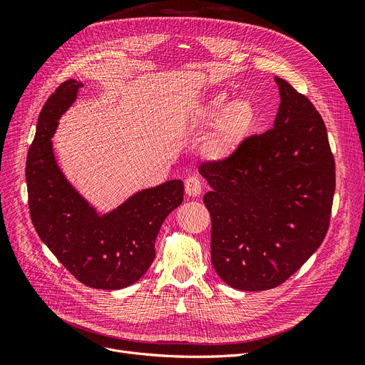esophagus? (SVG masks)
<instances>
[{"label": "esophagus", "mask_w": 365, "mask_h": 365, "mask_svg": "<svg viewBox=\"0 0 365 365\" xmlns=\"http://www.w3.org/2000/svg\"><path fill=\"white\" fill-rule=\"evenodd\" d=\"M202 190V184L201 180L197 178V176H189V178L185 180V193L189 196H200Z\"/></svg>", "instance_id": "34e87169"}]
</instances>
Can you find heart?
<instances>
[{"instance_id":"heart-1","label":"heart","mask_w":365,"mask_h":365,"mask_svg":"<svg viewBox=\"0 0 365 365\" xmlns=\"http://www.w3.org/2000/svg\"><path fill=\"white\" fill-rule=\"evenodd\" d=\"M254 108L248 101L236 98L227 103L225 96H216L204 111L205 123H216L207 143V153L212 158H225L236 150L254 123Z\"/></svg>"}]
</instances>
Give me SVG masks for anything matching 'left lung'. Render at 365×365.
I'll return each instance as SVG.
<instances>
[{
    "label": "left lung",
    "instance_id": "1",
    "mask_svg": "<svg viewBox=\"0 0 365 365\" xmlns=\"http://www.w3.org/2000/svg\"><path fill=\"white\" fill-rule=\"evenodd\" d=\"M274 128L245 138L200 173L212 190V263L239 291L288 280L326 237L335 193V160L312 102L280 77Z\"/></svg>",
    "mask_w": 365,
    "mask_h": 365
}]
</instances>
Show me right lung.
<instances>
[{
    "label": "right lung",
    "instance_id": "add662e5",
    "mask_svg": "<svg viewBox=\"0 0 365 365\" xmlns=\"http://www.w3.org/2000/svg\"><path fill=\"white\" fill-rule=\"evenodd\" d=\"M82 86L74 79L61 83L39 114L26 164L30 217L41 240L81 283L121 289L140 280L155 259L157 235L181 205L184 182L172 180L141 190L98 215L65 178L51 145L58 120Z\"/></svg>",
    "mask_w": 365,
    "mask_h": 365
}]
</instances>
